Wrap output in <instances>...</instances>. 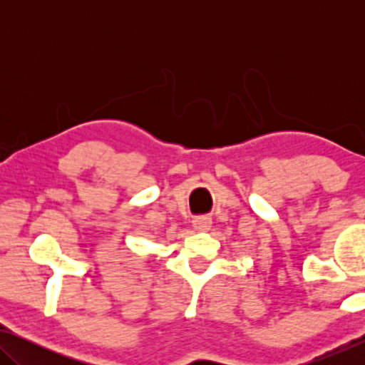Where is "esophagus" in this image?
<instances>
[{
	"mask_svg": "<svg viewBox=\"0 0 365 365\" xmlns=\"http://www.w3.org/2000/svg\"><path fill=\"white\" fill-rule=\"evenodd\" d=\"M211 224H212V221L209 217H196L192 221V226H194V229H196V231H199V232H206V231H209V229H211Z\"/></svg>",
	"mask_w": 365,
	"mask_h": 365,
	"instance_id": "1",
	"label": "esophagus"
}]
</instances>
